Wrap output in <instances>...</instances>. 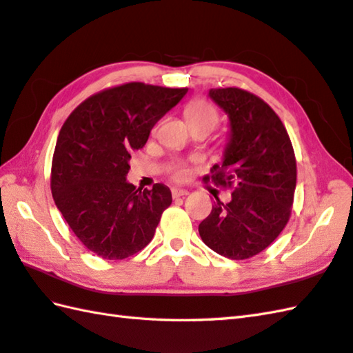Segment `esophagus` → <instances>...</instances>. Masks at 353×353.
Returning <instances> with one entry per match:
<instances>
[{
  "label": "esophagus",
  "instance_id": "esophagus-1",
  "mask_svg": "<svg viewBox=\"0 0 353 353\" xmlns=\"http://www.w3.org/2000/svg\"><path fill=\"white\" fill-rule=\"evenodd\" d=\"M171 196H172V199L185 197V196H188V191H186V190H182V188H177V186H174V188L171 190Z\"/></svg>",
  "mask_w": 353,
  "mask_h": 353
}]
</instances>
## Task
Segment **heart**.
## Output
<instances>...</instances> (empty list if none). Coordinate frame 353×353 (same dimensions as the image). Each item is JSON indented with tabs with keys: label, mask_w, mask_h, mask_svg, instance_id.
I'll list each match as a JSON object with an SVG mask.
<instances>
[{
	"label": "heart",
	"mask_w": 353,
	"mask_h": 353,
	"mask_svg": "<svg viewBox=\"0 0 353 353\" xmlns=\"http://www.w3.org/2000/svg\"><path fill=\"white\" fill-rule=\"evenodd\" d=\"M183 115L186 123L190 124V127H209V129H214L219 123V110H216L211 103L205 99H194L188 104H186L183 109ZM172 170V176L177 181H182V179L186 177L188 174V167L186 163H176Z\"/></svg>",
	"instance_id": "1"
}]
</instances>
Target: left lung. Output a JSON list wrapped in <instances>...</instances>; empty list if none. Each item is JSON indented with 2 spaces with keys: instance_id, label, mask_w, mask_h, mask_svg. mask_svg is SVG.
Listing matches in <instances>:
<instances>
[{
  "instance_id": "obj_1",
  "label": "left lung",
  "mask_w": 353,
  "mask_h": 353,
  "mask_svg": "<svg viewBox=\"0 0 353 353\" xmlns=\"http://www.w3.org/2000/svg\"><path fill=\"white\" fill-rule=\"evenodd\" d=\"M209 97L229 117L230 134L223 163L214 165L205 181L234 191L229 203L215 197L199 234L221 256L249 259L265 250L290 220L294 150L281 118L259 97L239 88L211 89Z\"/></svg>"
}]
</instances>
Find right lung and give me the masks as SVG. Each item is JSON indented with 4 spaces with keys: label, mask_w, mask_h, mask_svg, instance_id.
Wrapping results in <instances>:
<instances>
[{
    "label": "right lung",
    "mask_w": 353,
    "mask_h": 353,
    "mask_svg": "<svg viewBox=\"0 0 353 353\" xmlns=\"http://www.w3.org/2000/svg\"><path fill=\"white\" fill-rule=\"evenodd\" d=\"M186 92L141 81L108 88L80 103L59 132L52 199L74 235L100 258L125 259L153 239L171 191L127 183L130 152L145 145L153 125Z\"/></svg>",
    "instance_id": "right-lung-1"
}]
</instances>
